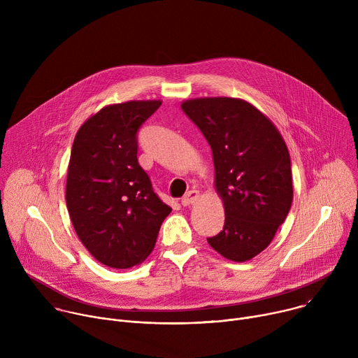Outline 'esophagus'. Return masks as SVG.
<instances>
[{
	"instance_id": "34e87169",
	"label": "esophagus",
	"mask_w": 358,
	"mask_h": 358,
	"mask_svg": "<svg viewBox=\"0 0 358 358\" xmlns=\"http://www.w3.org/2000/svg\"><path fill=\"white\" fill-rule=\"evenodd\" d=\"M198 198V191L196 189H189L182 198H181V203L184 207L189 206V203H192L195 199Z\"/></svg>"
}]
</instances>
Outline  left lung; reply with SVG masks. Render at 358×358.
Segmentation results:
<instances>
[{"mask_svg": "<svg viewBox=\"0 0 358 358\" xmlns=\"http://www.w3.org/2000/svg\"><path fill=\"white\" fill-rule=\"evenodd\" d=\"M181 109L211 145L224 199V228L207 241L229 261H249L272 242L289 214L287 147L273 123L242 99H194Z\"/></svg>", "mask_w": 358, "mask_h": 358, "instance_id": "obj_1", "label": "left lung"}]
</instances>
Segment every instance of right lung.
Here are the masks:
<instances>
[{"label":"right lung","instance_id":"add662e5","mask_svg":"<svg viewBox=\"0 0 358 358\" xmlns=\"http://www.w3.org/2000/svg\"><path fill=\"white\" fill-rule=\"evenodd\" d=\"M160 106V100L106 106L82 124L72 145L71 221L93 258L110 268L143 262L171 213L137 162V133Z\"/></svg>","mask_w":358,"mask_h":358}]
</instances>
